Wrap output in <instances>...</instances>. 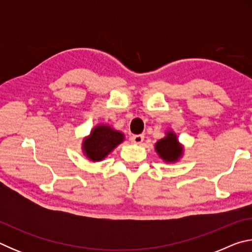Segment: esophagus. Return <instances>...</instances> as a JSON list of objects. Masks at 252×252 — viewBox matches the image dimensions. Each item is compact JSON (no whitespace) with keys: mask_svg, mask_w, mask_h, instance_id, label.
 <instances>
[{"mask_svg":"<svg viewBox=\"0 0 252 252\" xmlns=\"http://www.w3.org/2000/svg\"><path fill=\"white\" fill-rule=\"evenodd\" d=\"M144 140V136L142 134H136V135H132L130 138V141L134 144H141Z\"/></svg>","mask_w":252,"mask_h":252,"instance_id":"34e87169","label":"esophagus"}]
</instances>
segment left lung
Instances as JSON below:
<instances>
[{
    "label": "left lung",
    "instance_id": "left-lung-1",
    "mask_svg": "<svg viewBox=\"0 0 252 252\" xmlns=\"http://www.w3.org/2000/svg\"><path fill=\"white\" fill-rule=\"evenodd\" d=\"M155 150L160 159L165 163H176L180 161L185 153V147L179 142L177 134L174 131H165L163 138L157 141L155 144Z\"/></svg>",
    "mask_w": 252,
    "mask_h": 252
}]
</instances>
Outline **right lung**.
Listing matches in <instances>:
<instances>
[{
    "label": "right lung",
    "instance_id": "1",
    "mask_svg": "<svg viewBox=\"0 0 252 252\" xmlns=\"http://www.w3.org/2000/svg\"><path fill=\"white\" fill-rule=\"evenodd\" d=\"M125 133L106 123H99L82 141V152L91 162L104 160L119 144L125 141Z\"/></svg>",
    "mask_w": 252,
    "mask_h": 252
}]
</instances>
